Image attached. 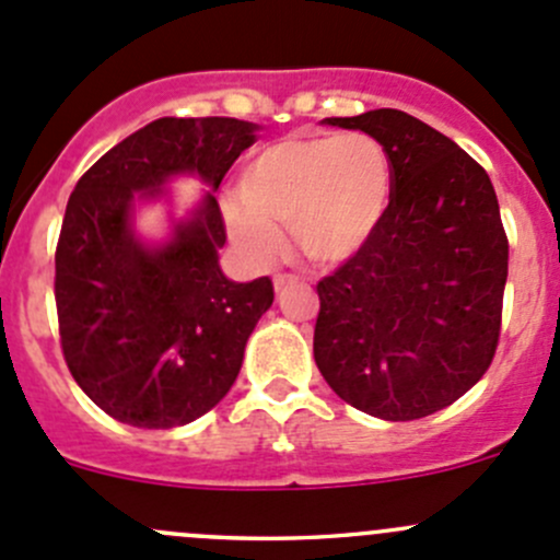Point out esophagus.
Segmentation results:
<instances>
[{"mask_svg":"<svg viewBox=\"0 0 560 560\" xmlns=\"http://www.w3.org/2000/svg\"><path fill=\"white\" fill-rule=\"evenodd\" d=\"M301 276H295V273H279L273 279V287H276V292H284V290H290V287H298L301 284Z\"/></svg>","mask_w":560,"mask_h":560,"instance_id":"1","label":"esophagus"}]
</instances>
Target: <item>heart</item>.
<instances>
[{
    "instance_id": "obj_1",
    "label": "heart",
    "mask_w": 560,
    "mask_h": 560,
    "mask_svg": "<svg viewBox=\"0 0 560 560\" xmlns=\"http://www.w3.org/2000/svg\"><path fill=\"white\" fill-rule=\"evenodd\" d=\"M393 191V167L363 132L295 135L259 149L238 175L244 206L224 208L235 244L259 259L281 248L290 228L316 265L352 259L380 230Z\"/></svg>"
}]
</instances>
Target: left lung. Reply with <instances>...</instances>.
Instances as JSON below:
<instances>
[{"label": "left lung", "mask_w": 560, "mask_h": 560, "mask_svg": "<svg viewBox=\"0 0 560 560\" xmlns=\"http://www.w3.org/2000/svg\"><path fill=\"white\" fill-rule=\"evenodd\" d=\"M325 121L385 149L393 191L374 238L316 284V369L365 415L420 420L477 385L499 347L510 241L495 189L404 110Z\"/></svg>", "instance_id": "obj_1"}]
</instances>
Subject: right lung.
<instances>
[{
    "instance_id": "1",
    "label": "right lung",
    "mask_w": 560,
    "mask_h": 560,
    "mask_svg": "<svg viewBox=\"0 0 560 560\" xmlns=\"http://www.w3.org/2000/svg\"><path fill=\"white\" fill-rule=\"evenodd\" d=\"M257 124L238 118H156L100 156L67 200L56 244V314L65 363L113 420L175 428L233 387L259 316L273 303L268 276L235 284L219 268L228 241L208 191L171 244L132 235L135 191L160 195L175 173L219 189Z\"/></svg>"
}]
</instances>
